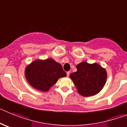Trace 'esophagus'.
<instances>
[{"mask_svg": "<svg viewBox=\"0 0 127 127\" xmlns=\"http://www.w3.org/2000/svg\"><path fill=\"white\" fill-rule=\"evenodd\" d=\"M66 74H67V77H69V74H70V72H69V71L67 72V73H66Z\"/></svg>", "mask_w": 127, "mask_h": 127, "instance_id": "1", "label": "esophagus"}]
</instances>
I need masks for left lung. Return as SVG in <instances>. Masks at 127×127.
<instances>
[{
  "mask_svg": "<svg viewBox=\"0 0 127 127\" xmlns=\"http://www.w3.org/2000/svg\"><path fill=\"white\" fill-rule=\"evenodd\" d=\"M77 71L69 75L78 93L83 96L98 94L104 87L107 78L105 68L98 63L89 64L85 61L76 66Z\"/></svg>",
  "mask_w": 127,
  "mask_h": 127,
  "instance_id": "8db88e82",
  "label": "left lung"
}]
</instances>
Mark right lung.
I'll list each match as a JSON object with an SVG mask.
<instances>
[{"label": "right lung", "instance_id": "obj_1", "mask_svg": "<svg viewBox=\"0 0 127 127\" xmlns=\"http://www.w3.org/2000/svg\"><path fill=\"white\" fill-rule=\"evenodd\" d=\"M25 76L29 85L41 92H47L60 78L66 76L61 64L53 59L37 60L25 69Z\"/></svg>", "mask_w": 127, "mask_h": 127}]
</instances>
